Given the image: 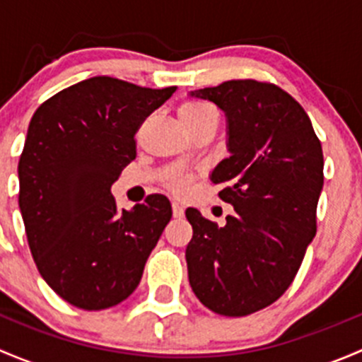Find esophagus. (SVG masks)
Listing matches in <instances>:
<instances>
[{"mask_svg": "<svg viewBox=\"0 0 362 362\" xmlns=\"http://www.w3.org/2000/svg\"><path fill=\"white\" fill-rule=\"evenodd\" d=\"M171 208H173V217L175 218L184 217V206H182V203L173 202V203H171Z\"/></svg>", "mask_w": 362, "mask_h": 362, "instance_id": "1", "label": "esophagus"}]
</instances>
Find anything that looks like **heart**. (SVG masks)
<instances>
[{
    "mask_svg": "<svg viewBox=\"0 0 362 362\" xmlns=\"http://www.w3.org/2000/svg\"><path fill=\"white\" fill-rule=\"evenodd\" d=\"M178 119H180L182 126L191 127L206 119H217V110L214 108V105L206 103V101L189 100L184 101V103L178 107ZM171 185H173L175 189H178V191H184L185 185H187V180H184V178H175V180L171 182Z\"/></svg>",
    "mask_w": 362,
    "mask_h": 362,
    "instance_id": "obj_1",
    "label": "heart"
}]
</instances>
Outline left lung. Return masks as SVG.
<instances>
[{
  "label": "left lung",
  "mask_w": 362,
  "mask_h": 362,
  "mask_svg": "<svg viewBox=\"0 0 362 362\" xmlns=\"http://www.w3.org/2000/svg\"><path fill=\"white\" fill-rule=\"evenodd\" d=\"M191 96L217 105L228 119L229 158L211 171L235 206L224 228L196 208L185 211V249L196 298L218 315L243 317L275 303L293 284L317 233L324 156L310 117L275 83L228 80Z\"/></svg>",
  "instance_id": "1"
}]
</instances>
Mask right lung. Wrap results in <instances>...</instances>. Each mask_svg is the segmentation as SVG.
<instances>
[{
    "label": "right lung",
    "mask_w": 362,
    "mask_h": 362,
    "mask_svg": "<svg viewBox=\"0 0 362 362\" xmlns=\"http://www.w3.org/2000/svg\"><path fill=\"white\" fill-rule=\"evenodd\" d=\"M177 87L93 76L42 103L19 160V206L40 275L69 305L105 310L133 294L171 218L166 196L119 210L110 187L134 134Z\"/></svg>",
    "instance_id": "add662e5"
}]
</instances>
